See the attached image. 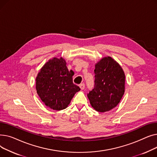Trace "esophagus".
Returning a JSON list of instances; mask_svg holds the SVG:
<instances>
[{"label":"esophagus","mask_w":157,"mask_h":157,"mask_svg":"<svg viewBox=\"0 0 157 157\" xmlns=\"http://www.w3.org/2000/svg\"><path fill=\"white\" fill-rule=\"evenodd\" d=\"M85 85L83 83H81L79 85V88L81 89V90H83L85 89Z\"/></svg>","instance_id":"1"}]
</instances>
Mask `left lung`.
Masks as SVG:
<instances>
[{
  "mask_svg": "<svg viewBox=\"0 0 157 157\" xmlns=\"http://www.w3.org/2000/svg\"><path fill=\"white\" fill-rule=\"evenodd\" d=\"M94 72L95 85L88 98L97 111H109L119 104L125 93L124 71L113 58L105 56L96 63Z\"/></svg>",
  "mask_w": 157,
  "mask_h": 157,
  "instance_id": "8db88e82",
  "label": "left lung"
}]
</instances>
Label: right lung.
Masks as SVG:
<instances>
[{"mask_svg": "<svg viewBox=\"0 0 157 157\" xmlns=\"http://www.w3.org/2000/svg\"><path fill=\"white\" fill-rule=\"evenodd\" d=\"M74 72L69 71L62 57L49 60L36 77V88L40 100L48 108L60 111L67 108L80 90L72 82Z\"/></svg>", "mask_w": 157, "mask_h": 157, "instance_id": "right-lung-1", "label": "right lung"}]
</instances>
